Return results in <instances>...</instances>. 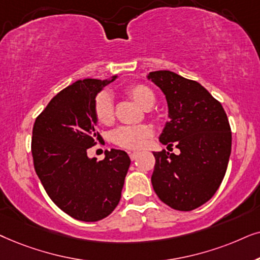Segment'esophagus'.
<instances>
[{"label":"esophagus","mask_w":260,"mask_h":260,"mask_svg":"<svg viewBox=\"0 0 260 260\" xmlns=\"http://www.w3.org/2000/svg\"><path fill=\"white\" fill-rule=\"evenodd\" d=\"M128 154H129V157L132 160H136V159L138 158V155H139V152L137 151H133V152H128Z\"/></svg>","instance_id":"esophagus-1"}]
</instances>
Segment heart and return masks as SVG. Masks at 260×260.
Returning a JSON list of instances; mask_svg holds the SVG:
<instances>
[{
  "label": "heart",
  "mask_w": 260,
  "mask_h": 260,
  "mask_svg": "<svg viewBox=\"0 0 260 260\" xmlns=\"http://www.w3.org/2000/svg\"><path fill=\"white\" fill-rule=\"evenodd\" d=\"M127 94L140 107L145 109L151 108L155 101L153 91L144 84L131 85L127 88ZM94 114L96 120L102 124H110L114 121L113 98L108 92H101L96 96L94 102ZM153 136V129L150 124H137V126H121L110 133V140L117 146L129 150H138L144 147L148 139Z\"/></svg>",
  "instance_id": "obj_1"
}]
</instances>
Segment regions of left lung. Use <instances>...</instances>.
Masks as SVG:
<instances>
[{"instance_id": "8db88e82", "label": "left lung", "mask_w": 260, "mask_h": 260, "mask_svg": "<svg viewBox=\"0 0 260 260\" xmlns=\"http://www.w3.org/2000/svg\"><path fill=\"white\" fill-rule=\"evenodd\" d=\"M146 77L168 102L169 121L159 141L181 152H153L152 185L165 205L189 212L212 199L222 182L232 147L230 122L221 103L200 83L168 70Z\"/></svg>"}]
</instances>
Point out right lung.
<instances>
[{
  "label": "right lung",
  "mask_w": 260,
  "mask_h": 260,
  "mask_svg": "<svg viewBox=\"0 0 260 260\" xmlns=\"http://www.w3.org/2000/svg\"><path fill=\"white\" fill-rule=\"evenodd\" d=\"M117 78H85L58 92L33 126L34 169L50 199L76 220L95 222L116 208L131 159L124 151L89 158V147L101 139L94 102Z\"/></svg>",
  "instance_id": "1"
}]
</instances>
